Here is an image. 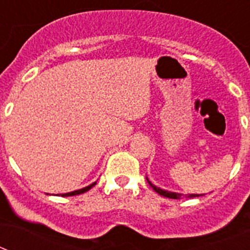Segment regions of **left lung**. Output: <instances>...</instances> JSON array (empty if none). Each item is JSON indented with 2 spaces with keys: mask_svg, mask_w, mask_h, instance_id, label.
Here are the masks:
<instances>
[{
  "mask_svg": "<svg viewBox=\"0 0 250 250\" xmlns=\"http://www.w3.org/2000/svg\"><path fill=\"white\" fill-rule=\"evenodd\" d=\"M146 180L147 183H149L150 187L154 189V190L156 191L158 194H160V195L165 196V198H170V199H183V198H196V196H202L204 195V194H182V193H174V191H169V190H165V189H161V188L156 187V185L152 184L151 182H150L149 179H147L146 176Z\"/></svg>",
  "mask_w": 250,
  "mask_h": 250,
  "instance_id": "1",
  "label": "left lung"
}]
</instances>
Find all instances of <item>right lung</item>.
Listing matches in <instances>:
<instances>
[{"instance_id": "obj_1", "label": "right lung", "mask_w": 250, "mask_h": 250, "mask_svg": "<svg viewBox=\"0 0 250 250\" xmlns=\"http://www.w3.org/2000/svg\"><path fill=\"white\" fill-rule=\"evenodd\" d=\"M95 184H96V182L92 183V184H90V185H87V187L83 188V189H79V190H74V191H70V193H65V194H56V195H61V196H72V195H79V194H83V193H85V191L90 190V189H91V188L94 187Z\"/></svg>"}]
</instances>
